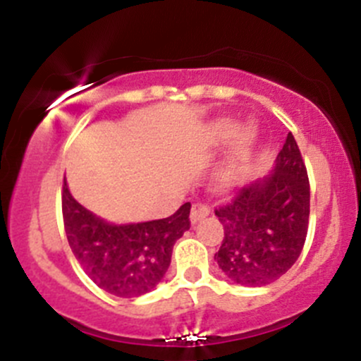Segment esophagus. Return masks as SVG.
Instances as JSON below:
<instances>
[{
	"instance_id": "1",
	"label": "esophagus",
	"mask_w": 361,
	"mask_h": 361,
	"mask_svg": "<svg viewBox=\"0 0 361 361\" xmlns=\"http://www.w3.org/2000/svg\"><path fill=\"white\" fill-rule=\"evenodd\" d=\"M209 214V206L204 202H195L192 204V209H190V221L192 224H197V221L204 220V218Z\"/></svg>"
}]
</instances>
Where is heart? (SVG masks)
Wrapping results in <instances>:
<instances>
[{
    "instance_id": "heart-1",
    "label": "heart",
    "mask_w": 361,
    "mask_h": 361,
    "mask_svg": "<svg viewBox=\"0 0 361 361\" xmlns=\"http://www.w3.org/2000/svg\"><path fill=\"white\" fill-rule=\"evenodd\" d=\"M238 127L232 120H218L213 127H211V133H209V145L211 147H220V145L227 143L231 137L235 136V147H234V155H232L231 162L225 164L224 169L220 171V178L221 180H231L234 176V171H235V164H238L239 159H243L248 152L251 140H253V130L251 127H245V129L239 130L235 134Z\"/></svg>"
}]
</instances>
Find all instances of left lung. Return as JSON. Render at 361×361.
Here are the masks:
<instances>
[{
    "instance_id": "obj_1",
    "label": "left lung",
    "mask_w": 361,
    "mask_h": 361,
    "mask_svg": "<svg viewBox=\"0 0 361 361\" xmlns=\"http://www.w3.org/2000/svg\"><path fill=\"white\" fill-rule=\"evenodd\" d=\"M309 178L293 134L288 133L272 174L243 187L214 209L224 241L218 267L243 286H265L297 262L309 227Z\"/></svg>"
}]
</instances>
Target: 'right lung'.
<instances>
[{"label": "right lung", "instance_id": "1", "mask_svg": "<svg viewBox=\"0 0 361 361\" xmlns=\"http://www.w3.org/2000/svg\"><path fill=\"white\" fill-rule=\"evenodd\" d=\"M190 202L162 220L113 225L78 204L63 185V218L69 248L85 274L104 292L140 297L155 288L171 264L173 246L190 228Z\"/></svg>", "mask_w": 361, "mask_h": 361}]
</instances>
